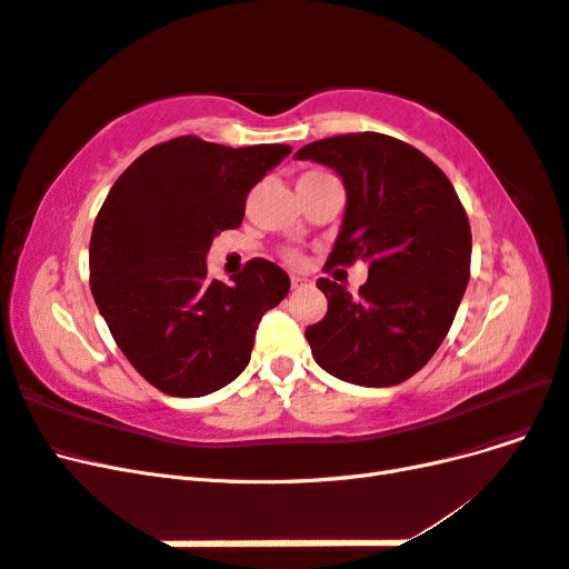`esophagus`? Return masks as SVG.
<instances>
[{"instance_id": "obj_1", "label": "esophagus", "mask_w": 569, "mask_h": 569, "mask_svg": "<svg viewBox=\"0 0 569 569\" xmlns=\"http://www.w3.org/2000/svg\"><path fill=\"white\" fill-rule=\"evenodd\" d=\"M308 284V280L306 278H299V274H295V278H291V289H301V287H306Z\"/></svg>"}]
</instances>
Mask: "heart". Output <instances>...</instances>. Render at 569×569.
Listing matches in <instances>:
<instances>
[{
    "label": "heart",
    "mask_w": 569,
    "mask_h": 569,
    "mask_svg": "<svg viewBox=\"0 0 569 569\" xmlns=\"http://www.w3.org/2000/svg\"><path fill=\"white\" fill-rule=\"evenodd\" d=\"M318 176H322V173H306L303 178H318ZM289 261H297V256L289 253Z\"/></svg>",
    "instance_id": "b5f03b06"
}]
</instances>
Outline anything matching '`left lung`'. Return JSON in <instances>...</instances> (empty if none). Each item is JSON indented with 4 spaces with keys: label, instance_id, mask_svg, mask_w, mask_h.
I'll return each mask as SVG.
<instances>
[{
    "label": "left lung",
    "instance_id": "1",
    "mask_svg": "<svg viewBox=\"0 0 569 569\" xmlns=\"http://www.w3.org/2000/svg\"><path fill=\"white\" fill-rule=\"evenodd\" d=\"M295 159L332 168L347 189L327 263H368L358 297L318 280L327 313L306 330L316 363L360 387L401 385L449 335L470 280L472 234L456 189L422 151L380 132L327 137Z\"/></svg>",
    "mask_w": 569,
    "mask_h": 569
}]
</instances>
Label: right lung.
Wrapping results in <instances>:
<instances>
[{
    "mask_svg": "<svg viewBox=\"0 0 569 569\" xmlns=\"http://www.w3.org/2000/svg\"><path fill=\"white\" fill-rule=\"evenodd\" d=\"M289 151L176 137L144 151L101 206L92 297L118 349L163 393L194 399L237 380L258 322L287 297L289 274L266 258L226 284L206 274V253L222 230L242 226L251 187Z\"/></svg>",
    "mask_w": 569,
    "mask_h": 569,
    "instance_id": "obj_1",
    "label": "right lung"
}]
</instances>
